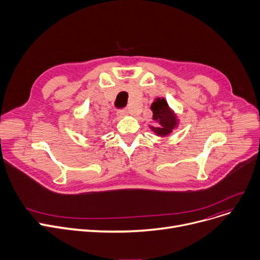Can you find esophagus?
<instances>
[{
    "instance_id": "34e87169",
    "label": "esophagus",
    "mask_w": 260,
    "mask_h": 260,
    "mask_svg": "<svg viewBox=\"0 0 260 260\" xmlns=\"http://www.w3.org/2000/svg\"><path fill=\"white\" fill-rule=\"evenodd\" d=\"M127 115H128V111H127V109H121V111H119V112L117 113L118 118H123V117H125V116H127Z\"/></svg>"
}]
</instances>
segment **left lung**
I'll list each match as a JSON object with an SVG mask.
<instances>
[{
    "label": "left lung",
    "mask_w": 260,
    "mask_h": 260,
    "mask_svg": "<svg viewBox=\"0 0 260 260\" xmlns=\"http://www.w3.org/2000/svg\"><path fill=\"white\" fill-rule=\"evenodd\" d=\"M151 109L153 112V120H155L158 124L149 126V128L157 136L165 137V136L170 135L178 125V119L165 98H157L152 103Z\"/></svg>",
    "instance_id": "left-lung-1"
}]
</instances>
